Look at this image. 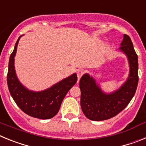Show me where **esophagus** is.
Segmentation results:
<instances>
[{"label": "esophagus", "instance_id": "34e87169", "mask_svg": "<svg viewBox=\"0 0 146 146\" xmlns=\"http://www.w3.org/2000/svg\"><path fill=\"white\" fill-rule=\"evenodd\" d=\"M85 73V70L84 69H78L77 71V77H78V80L80 79V77H82V75Z\"/></svg>", "mask_w": 146, "mask_h": 146}]
</instances>
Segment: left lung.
<instances>
[{
	"mask_svg": "<svg viewBox=\"0 0 146 146\" xmlns=\"http://www.w3.org/2000/svg\"><path fill=\"white\" fill-rule=\"evenodd\" d=\"M120 50L123 51L129 62V76L118 91L110 94L103 93L96 81L88 74L80 80V105L82 113L92 121L110 119L121 113L133 98L138 84V58L133 44L128 35H123Z\"/></svg>",
	"mask_w": 146,
	"mask_h": 146,
	"instance_id": "obj_1",
	"label": "left lung"
}]
</instances>
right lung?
<instances>
[{"instance_id": "right-lung-1", "label": "right lung", "mask_w": 146, "mask_h": 146, "mask_svg": "<svg viewBox=\"0 0 146 146\" xmlns=\"http://www.w3.org/2000/svg\"><path fill=\"white\" fill-rule=\"evenodd\" d=\"M20 37L10 55L7 74L9 91L17 106L27 115L40 119H50L57 114L65 96L77 82V74H73L45 91L34 92L28 90L18 80L14 66Z\"/></svg>"}]
</instances>
